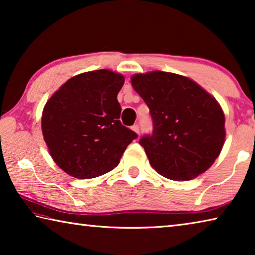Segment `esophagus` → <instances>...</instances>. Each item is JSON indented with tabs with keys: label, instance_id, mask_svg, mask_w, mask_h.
<instances>
[{
	"label": "esophagus",
	"instance_id": "obj_1",
	"mask_svg": "<svg viewBox=\"0 0 255 255\" xmlns=\"http://www.w3.org/2000/svg\"><path fill=\"white\" fill-rule=\"evenodd\" d=\"M131 129L133 131H135L136 133H139V126L138 125H133V126L131 127Z\"/></svg>",
	"mask_w": 255,
	"mask_h": 255
}]
</instances>
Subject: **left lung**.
<instances>
[{"label": "left lung", "instance_id": "1", "mask_svg": "<svg viewBox=\"0 0 255 255\" xmlns=\"http://www.w3.org/2000/svg\"><path fill=\"white\" fill-rule=\"evenodd\" d=\"M130 80L153 119V133L139 140L153 169L174 181L208 170L225 143V115L217 100L174 73L153 71Z\"/></svg>", "mask_w": 255, "mask_h": 255}]
</instances>
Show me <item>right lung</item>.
<instances>
[{"instance_id":"obj_1","label":"right lung","mask_w":255,"mask_h":255,"mask_svg":"<svg viewBox=\"0 0 255 255\" xmlns=\"http://www.w3.org/2000/svg\"><path fill=\"white\" fill-rule=\"evenodd\" d=\"M124 75L109 70L71 77L46 102L41 130L54 162L76 179H92L118 165L137 133L120 123L117 96Z\"/></svg>"}]
</instances>
